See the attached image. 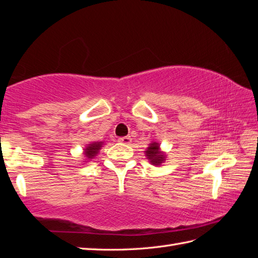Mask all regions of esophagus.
Masks as SVG:
<instances>
[{"label": "esophagus", "instance_id": "1", "mask_svg": "<svg viewBox=\"0 0 258 258\" xmlns=\"http://www.w3.org/2000/svg\"><path fill=\"white\" fill-rule=\"evenodd\" d=\"M118 142H120V143H123V144L128 145V144L132 143V139H131V136H125V138H120L118 140Z\"/></svg>", "mask_w": 258, "mask_h": 258}]
</instances>
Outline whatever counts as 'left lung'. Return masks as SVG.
<instances>
[{
    "mask_svg": "<svg viewBox=\"0 0 258 258\" xmlns=\"http://www.w3.org/2000/svg\"><path fill=\"white\" fill-rule=\"evenodd\" d=\"M144 153L146 160H149L152 165L155 166L162 165V164L166 161L167 157L166 153L161 150V143H158L156 141H152L146 151H144Z\"/></svg>",
    "mask_w": 258,
    "mask_h": 258,
    "instance_id": "1",
    "label": "left lung"
}]
</instances>
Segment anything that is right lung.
<instances>
[{"mask_svg": "<svg viewBox=\"0 0 258 258\" xmlns=\"http://www.w3.org/2000/svg\"><path fill=\"white\" fill-rule=\"evenodd\" d=\"M103 145H104V142H98V141L91 142L90 144H87L85 146V149L83 150V155L85 157L83 163H87L89 161L93 160V158L98 154V152H100Z\"/></svg>", "mask_w": 258, "mask_h": 258, "instance_id": "add662e5", "label": "right lung"}]
</instances>
